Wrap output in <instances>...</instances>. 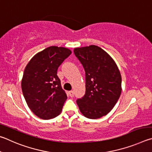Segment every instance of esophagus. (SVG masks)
<instances>
[{"mask_svg":"<svg viewBox=\"0 0 152 152\" xmlns=\"http://www.w3.org/2000/svg\"><path fill=\"white\" fill-rule=\"evenodd\" d=\"M69 96H70V97H73L74 96V92L73 91H69Z\"/></svg>","mask_w":152,"mask_h":152,"instance_id":"esophagus-1","label":"esophagus"}]
</instances>
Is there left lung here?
<instances>
[{
    "instance_id": "1",
    "label": "left lung",
    "mask_w": 152,
    "mask_h": 152,
    "mask_svg": "<svg viewBox=\"0 0 152 152\" xmlns=\"http://www.w3.org/2000/svg\"><path fill=\"white\" fill-rule=\"evenodd\" d=\"M74 53L86 71V94L77 100L83 115L89 119L106 115L121 93V76L112 57L99 47L75 48Z\"/></svg>"
}]
</instances>
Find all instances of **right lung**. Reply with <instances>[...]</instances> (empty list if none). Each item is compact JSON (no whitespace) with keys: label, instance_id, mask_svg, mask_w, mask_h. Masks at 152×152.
<instances>
[{"label":"right lung","instance_id":"1","mask_svg":"<svg viewBox=\"0 0 152 152\" xmlns=\"http://www.w3.org/2000/svg\"><path fill=\"white\" fill-rule=\"evenodd\" d=\"M71 54L65 47L51 46L39 52L24 71L21 87L28 107L42 119L58 116L67 98L57 76V69Z\"/></svg>","mask_w":152,"mask_h":152}]
</instances>
